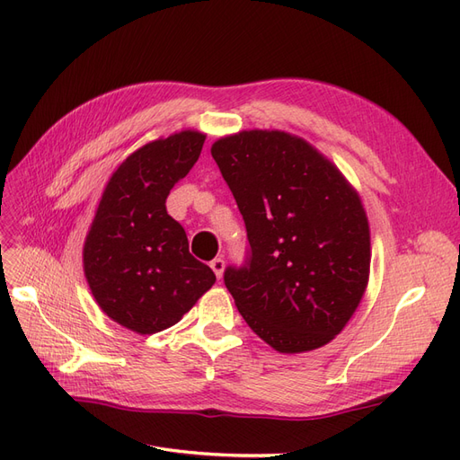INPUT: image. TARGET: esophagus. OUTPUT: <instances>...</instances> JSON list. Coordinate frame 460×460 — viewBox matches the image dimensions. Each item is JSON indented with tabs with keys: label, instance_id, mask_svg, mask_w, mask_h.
<instances>
[{
	"label": "esophagus",
	"instance_id": "esophagus-1",
	"mask_svg": "<svg viewBox=\"0 0 460 460\" xmlns=\"http://www.w3.org/2000/svg\"><path fill=\"white\" fill-rule=\"evenodd\" d=\"M211 269H213V272L217 274V278L220 280V278H222V272H225V259H222V257L213 259V261H211Z\"/></svg>",
	"mask_w": 460,
	"mask_h": 460
}]
</instances>
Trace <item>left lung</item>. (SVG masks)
<instances>
[{
	"mask_svg": "<svg viewBox=\"0 0 460 460\" xmlns=\"http://www.w3.org/2000/svg\"><path fill=\"white\" fill-rule=\"evenodd\" d=\"M245 222L249 252L225 270L235 307L280 353L326 345L365 296L370 228L358 193L309 142L243 130L211 147Z\"/></svg>",
	"mask_w": 460,
	"mask_h": 460,
	"instance_id": "left-lung-1",
	"label": "left lung"
}]
</instances>
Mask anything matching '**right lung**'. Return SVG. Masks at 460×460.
I'll return each mask as SVG.
<instances>
[{
  "instance_id": "right-lung-1",
  "label": "right lung",
  "mask_w": 460,
  "mask_h": 460,
  "mask_svg": "<svg viewBox=\"0 0 460 460\" xmlns=\"http://www.w3.org/2000/svg\"><path fill=\"white\" fill-rule=\"evenodd\" d=\"M205 134L182 130L134 151L109 178L84 242L92 296L117 324L155 333L182 318L215 284L188 249L166 198L196 161Z\"/></svg>"
}]
</instances>
